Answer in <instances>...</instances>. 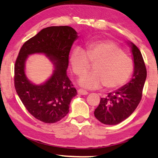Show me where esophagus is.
Returning <instances> with one entry per match:
<instances>
[{"mask_svg": "<svg viewBox=\"0 0 158 158\" xmlns=\"http://www.w3.org/2000/svg\"><path fill=\"white\" fill-rule=\"evenodd\" d=\"M77 93H78L79 95H88V93H89L86 90L83 89H79L77 90Z\"/></svg>", "mask_w": 158, "mask_h": 158, "instance_id": "obj_1", "label": "esophagus"}]
</instances>
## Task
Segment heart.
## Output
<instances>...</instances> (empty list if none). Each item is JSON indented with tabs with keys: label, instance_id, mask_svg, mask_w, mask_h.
<instances>
[{
	"label": "heart",
	"instance_id": "heart-1",
	"mask_svg": "<svg viewBox=\"0 0 158 158\" xmlns=\"http://www.w3.org/2000/svg\"><path fill=\"white\" fill-rule=\"evenodd\" d=\"M90 63H94L91 73L85 74L79 80L82 87L95 89L104 85L106 89L122 86L130 79L133 72L132 60L114 42L100 40L86 46L85 53L75 49L69 57L72 68L77 76L86 73Z\"/></svg>",
	"mask_w": 158,
	"mask_h": 158
}]
</instances>
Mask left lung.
<instances>
[{"mask_svg":"<svg viewBox=\"0 0 158 158\" xmlns=\"http://www.w3.org/2000/svg\"><path fill=\"white\" fill-rule=\"evenodd\" d=\"M131 47L134 62V73L130 81L116 90L101 98L94 115L102 123L117 125L127 118L139 104L147 73L141 53L132 42Z\"/></svg>","mask_w":158,"mask_h":158,"instance_id":"1","label":"left lung"}]
</instances>
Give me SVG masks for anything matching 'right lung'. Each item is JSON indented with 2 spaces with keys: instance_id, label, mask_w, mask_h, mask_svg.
Returning <instances> with one entry per match:
<instances>
[{
  "instance_id": "right-lung-1",
  "label": "right lung",
  "mask_w": 158,
  "mask_h": 158,
  "mask_svg": "<svg viewBox=\"0 0 158 158\" xmlns=\"http://www.w3.org/2000/svg\"><path fill=\"white\" fill-rule=\"evenodd\" d=\"M77 31L70 26L43 28L23 44L15 65V87L29 113L46 123L60 121L69 112L70 102L77 90L67 75L69 54ZM43 53L55 65L52 74L40 85H35L25 74L29 55Z\"/></svg>"
}]
</instances>
